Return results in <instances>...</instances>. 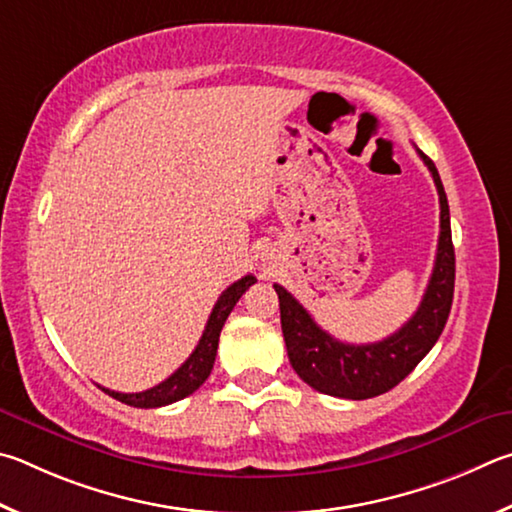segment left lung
Masks as SVG:
<instances>
[{"label": "left lung", "instance_id": "8db88e82", "mask_svg": "<svg viewBox=\"0 0 512 512\" xmlns=\"http://www.w3.org/2000/svg\"><path fill=\"white\" fill-rule=\"evenodd\" d=\"M418 155L434 177L438 202H441V233H438L432 279L414 317L405 326L382 342L344 344L317 326L310 312L283 285H274L279 294L281 328L292 369L303 382L326 396L366 400L387 393L432 351L450 317L456 270L450 206L434 161L420 150Z\"/></svg>", "mask_w": 512, "mask_h": 512}]
</instances>
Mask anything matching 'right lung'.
I'll list each match as a JSON object with an SVG mask.
<instances>
[{"mask_svg":"<svg viewBox=\"0 0 512 512\" xmlns=\"http://www.w3.org/2000/svg\"><path fill=\"white\" fill-rule=\"evenodd\" d=\"M256 279L251 274L242 276L240 281L229 285L227 290L220 294L218 303H215L211 310V317L206 321V328L197 342L195 351L191 357L179 366V369L166 378L164 382H159L157 387L139 391V393H119V391H110L101 387L107 396H112L114 400L125 402L130 407H139V409H155V407H166L173 405V402L182 400L186 396H191L193 391H197L204 384V380L211 375L213 362H215V353H218V339H220V330L227 321L229 312L236 306L238 299L245 294L249 285H254Z\"/></svg>","mask_w":512,"mask_h":512,"instance_id":"obj_1","label":"right lung"}]
</instances>
